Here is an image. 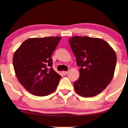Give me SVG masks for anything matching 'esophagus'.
<instances>
[{"label": "esophagus", "mask_w": 128, "mask_h": 128, "mask_svg": "<svg viewBox=\"0 0 128 128\" xmlns=\"http://www.w3.org/2000/svg\"><path fill=\"white\" fill-rule=\"evenodd\" d=\"M68 72H69L68 71H63L62 72V74L63 75H66V74H68Z\"/></svg>", "instance_id": "esophagus-1"}]
</instances>
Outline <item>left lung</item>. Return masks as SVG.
Masks as SVG:
<instances>
[{
	"label": "left lung",
	"instance_id": "8db88e82",
	"mask_svg": "<svg viewBox=\"0 0 128 128\" xmlns=\"http://www.w3.org/2000/svg\"><path fill=\"white\" fill-rule=\"evenodd\" d=\"M69 42L74 54L80 76L74 82L76 92L83 97L101 93L113 78L116 55L108 42L100 38L74 36Z\"/></svg>",
	"mask_w": 128,
	"mask_h": 128
}]
</instances>
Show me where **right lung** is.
<instances>
[{
  "instance_id": "obj_1",
  "label": "right lung",
  "mask_w": 128,
  "mask_h": 128,
  "mask_svg": "<svg viewBox=\"0 0 128 128\" xmlns=\"http://www.w3.org/2000/svg\"><path fill=\"white\" fill-rule=\"evenodd\" d=\"M60 38H30L15 52L13 65L16 77L24 88L33 95H50L59 84L61 76L52 69L51 55Z\"/></svg>"
}]
</instances>
